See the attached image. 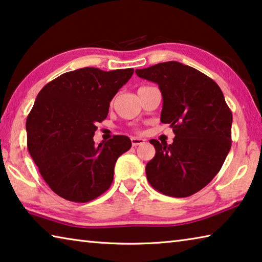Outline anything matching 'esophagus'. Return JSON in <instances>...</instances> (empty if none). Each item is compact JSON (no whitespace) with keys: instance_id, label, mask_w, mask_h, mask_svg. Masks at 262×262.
Masks as SVG:
<instances>
[{"instance_id":"obj_1","label":"esophagus","mask_w":262,"mask_h":262,"mask_svg":"<svg viewBox=\"0 0 262 262\" xmlns=\"http://www.w3.org/2000/svg\"><path fill=\"white\" fill-rule=\"evenodd\" d=\"M132 144L133 147H137V145H141L144 143V140L141 139V137H132Z\"/></svg>"}]
</instances>
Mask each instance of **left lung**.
<instances>
[{"instance_id": "left-lung-1", "label": "left lung", "mask_w": 262, "mask_h": 262, "mask_svg": "<svg viewBox=\"0 0 262 262\" xmlns=\"http://www.w3.org/2000/svg\"><path fill=\"white\" fill-rule=\"evenodd\" d=\"M135 73L158 84L161 121L176 134L172 144L150 140L156 155L145 166L149 184L168 196L193 195L219 173L231 148L232 113L223 92L207 75L177 61Z\"/></svg>"}]
</instances>
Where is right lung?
<instances>
[{
  "label": "right lung",
  "instance_id": "1",
  "mask_svg": "<svg viewBox=\"0 0 262 262\" xmlns=\"http://www.w3.org/2000/svg\"><path fill=\"white\" fill-rule=\"evenodd\" d=\"M134 69L104 72L85 67L47 83L26 119L28 149L43 180L59 196L89 202L110 188L117 159L132 147L115 135L95 147L97 122Z\"/></svg>",
  "mask_w": 262,
  "mask_h": 262
}]
</instances>
